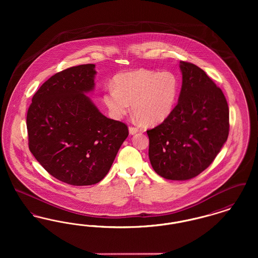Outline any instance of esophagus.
Returning <instances> with one entry per match:
<instances>
[{
  "mask_svg": "<svg viewBox=\"0 0 258 258\" xmlns=\"http://www.w3.org/2000/svg\"><path fill=\"white\" fill-rule=\"evenodd\" d=\"M128 132H130V135H134L137 134L139 132V130L137 127H135V126H130Z\"/></svg>",
  "mask_w": 258,
  "mask_h": 258,
  "instance_id": "1",
  "label": "esophagus"
}]
</instances>
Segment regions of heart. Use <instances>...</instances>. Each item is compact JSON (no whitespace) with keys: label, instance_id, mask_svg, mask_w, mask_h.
Instances as JSON below:
<instances>
[{"label":"heart","instance_id":"1","mask_svg":"<svg viewBox=\"0 0 258 258\" xmlns=\"http://www.w3.org/2000/svg\"><path fill=\"white\" fill-rule=\"evenodd\" d=\"M178 94L179 80L172 72L139 70L116 75L102 100L113 118H122L132 103L138 118L147 124H157L171 114Z\"/></svg>","mask_w":258,"mask_h":258}]
</instances>
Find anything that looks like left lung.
<instances>
[{
    "instance_id": "obj_1",
    "label": "left lung",
    "mask_w": 258,
    "mask_h": 258,
    "mask_svg": "<svg viewBox=\"0 0 258 258\" xmlns=\"http://www.w3.org/2000/svg\"><path fill=\"white\" fill-rule=\"evenodd\" d=\"M182 89L171 114L147 131L149 159L160 176L184 181L204 171L229 134V109L222 91L196 64L180 61Z\"/></svg>"
}]
</instances>
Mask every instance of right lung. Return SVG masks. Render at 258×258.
<instances>
[{"instance_id":"obj_1","label":"right lung","mask_w":258,"mask_h":258,"mask_svg":"<svg viewBox=\"0 0 258 258\" xmlns=\"http://www.w3.org/2000/svg\"><path fill=\"white\" fill-rule=\"evenodd\" d=\"M93 63L51 76L27 113L29 149L42 167L63 183L101 181L128 135L125 123L101 114L86 94L95 89Z\"/></svg>"}]
</instances>
